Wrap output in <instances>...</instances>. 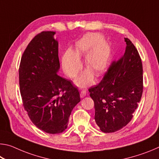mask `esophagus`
<instances>
[{"mask_svg": "<svg viewBox=\"0 0 159 159\" xmlns=\"http://www.w3.org/2000/svg\"><path fill=\"white\" fill-rule=\"evenodd\" d=\"M86 94H87V92H86L85 90H82V91H80V98H84V97L86 95Z\"/></svg>", "mask_w": 159, "mask_h": 159, "instance_id": "esophagus-1", "label": "esophagus"}]
</instances>
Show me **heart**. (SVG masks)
Returning a JSON list of instances; mask_svg holds the SVG:
<instances>
[{"mask_svg":"<svg viewBox=\"0 0 159 159\" xmlns=\"http://www.w3.org/2000/svg\"><path fill=\"white\" fill-rule=\"evenodd\" d=\"M104 41V37L97 33H89L77 43L71 52H66L61 58V66L67 76L74 78L81 69L80 60L85 59V71L75 81L81 88L90 85L93 82V74L99 76L108 65L111 57V48Z\"/></svg>","mask_w":159,"mask_h":159,"instance_id":"heart-1","label":"heart"}]
</instances>
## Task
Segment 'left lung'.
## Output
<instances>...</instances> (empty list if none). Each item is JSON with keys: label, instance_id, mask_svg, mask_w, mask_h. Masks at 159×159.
I'll list each match as a JSON object with an SVG mask.
<instances>
[{"label": "left lung", "instance_id": "left-lung-1", "mask_svg": "<svg viewBox=\"0 0 159 159\" xmlns=\"http://www.w3.org/2000/svg\"><path fill=\"white\" fill-rule=\"evenodd\" d=\"M124 55L109 66L99 84L89 88L95 120L101 131L114 133L130 121L143 91V69L138 50L125 38Z\"/></svg>", "mask_w": 159, "mask_h": 159}]
</instances>
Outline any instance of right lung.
<instances>
[{
    "mask_svg": "<svg viewBox=\"0 0 159 159\" xmlns=\"http://www.w3.org/2000/svg\"><path fill=\"white\" fill-rule=\"evenodd\" d=\"M55 31L37 34L26 47L19 69L23 106L32 123L49 134L65 130L79 91L57 74L60 68Z\"/></svg>",
    "mask_w": 159,
    "mask_h": 159,
    "instance_id": "add662e5",
    "label": "right lung"
}]
</instances>
